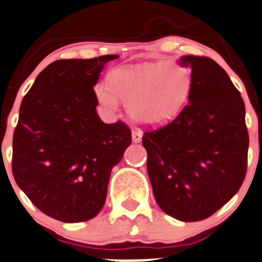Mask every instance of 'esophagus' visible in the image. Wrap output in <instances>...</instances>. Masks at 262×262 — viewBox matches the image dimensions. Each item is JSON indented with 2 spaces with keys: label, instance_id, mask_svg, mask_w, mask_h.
<instances>
[{
  "label": "esophagus",
  "instance_id": "34e87169",
  "mask_svg": "<svg viewBox=\"0 0 262 262\" xmlns=\"http://www.w3.org/2000/svg\"><path fill=\"white\" fill-rule=\"evenodd\" d=\"M132 139H133V142H136V143H138V142L142 141V133L139 130H137V129H134L133 132H132Z\"/></svg>",
  "mask_w": 262,
  "mask_h": 262
}]
</instances>
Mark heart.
Returning a JSON list of instances; mask_svg holds the SVG:
<instances>
[{
	"instance_id": "b5f03b06",
	"label": "heart",
	"mask_w": 262,
	"mask_h": 262,
	"mask_svg": "<svg viewBox=\"0 0 262 262\" xmlns=\"http://www.w3.org/2000/svg\"><path fill=\"white\" fill-rule=\"evenodd\" d=\"M190 91V72L177 60L154 61L119 68L108 74V87L98 84L96 97L107 111H115L118 98L126 101L133 120L159 125L174 118Z\"/></svg>"
}]
</instances>
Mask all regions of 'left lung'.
<instances>
[{
  "instance_id": "1",
  "label": "left lung",
  "mask_w": 262,
  "mask_h": 262,
  "mask_svg": "<svg viewBox=\"0 0 262 262\" xmlns=\"http://www.w3.org/2000/svg\"><path fill=\"white\" fill-rule=\"evenodd\" d=\"M189 102L164 126L146 130L147 171L155 200L182 222H199L222 209L247 172L248 130L241 93L225 70L206 56H185Z\"/></svg>"
}]
</instances>
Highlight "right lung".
Masks as SVG:
<instances>
[{"instance_id":"1","label":"right lung","mask_w":262,"mask_h":262,"mask_svg":"<svg viewBox=\"0 0 262 262\" xmlns=\"http://www.w3.org/2000/svg\"><path fill=\"white\" fill-rule=\"evenodd\" d=\"M116 55L57 60L24 96L12 138V174L43 214L63 223L102 209L113 167L132 143L123 121L105 124L93 85Z\"/></svg>"}]
</instances>
